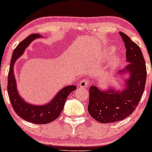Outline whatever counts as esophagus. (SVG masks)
I'll list each match as a JSON object with an SVG mask.
<instances>
[{
  "label": "esophagus",
  "instance_id": "obj_1",
  "mask_svg": "<svg viewBox=\"0 0 152 152\" xmlns=\"http://www.w3.org/2000/svg\"><path fill=\"white\" fill-rule=\"evenodd\" d=\"M88 80L86 79V78H83V79H81V81H80L79 86L81 87V88H86V87L88 86Z\"/></svg>",
  "mask_w": 152,
  "mask_h": 152
}]
</instances>
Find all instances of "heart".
<instances>
[{"instance_id":"b5f03b06","label":"heart","mask_w":152,"mask_h":152,"mask_svg":"<svg viewBox=\"0 0 152 152\" xmlns=\"http://www.w3.org/2000/svg\"><path fill=\"white\" fill-rule=\"evenodd\" d=\"M114 51V48H113V47H111V48H109V53H112ZM118 59H119V58H118V57H114V58L111 59V61L109 62V66H110V67H111V68L114 67V66L118 63Z\"/></svg>"}]
</instances>
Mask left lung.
I'll list each match as a JSON object with an SVG mask.
<instances>
[{
  "mask_svg": "<svg viewBox=\"0 0 152 152\" xmlns=\"http://www.w3.org/2000/svg\"><path fill=\"white\" fill-rule=\"evenodd\" d=\"M119 34L124 43L129 63L120 74L129 72L130 76L122 91L112 88L102 91L95 86L90 87L88 113L101 123H112L128 117L137 107L145 88L146 68L142 50L127 35Z\"/></svg>",
  "mask_w": 152,
  "mask_h": 152,
  "instance_id": "8db88e82",
  "label": "left lung"
}]
</instances>
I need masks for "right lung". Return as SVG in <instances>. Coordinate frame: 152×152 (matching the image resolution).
<instances>
[{
  "instance_id": "obj_1",
  "label": "right lung",
  "mask_w": 152,
  "mask_h": 152,
  "mask_svg": "<svg viewBox=\"0 0 152 152\" xmlns=\"http://www.w3.org/2000/svg\"><path fill=\"white\" fill-rule=\"evenodd\" d=\"M41 37V36L38 34H31L19 43L13 50L10 61L7 86L10 104L16 114L23 119L36 124H45L56 119L62 112L69 94L76 89V86L74 85L66 86L56 94L51 102L44 106L31 105L20 96L16 88L13 66L31 41L35 38Z\"/></svg>"
}]
</instances>
